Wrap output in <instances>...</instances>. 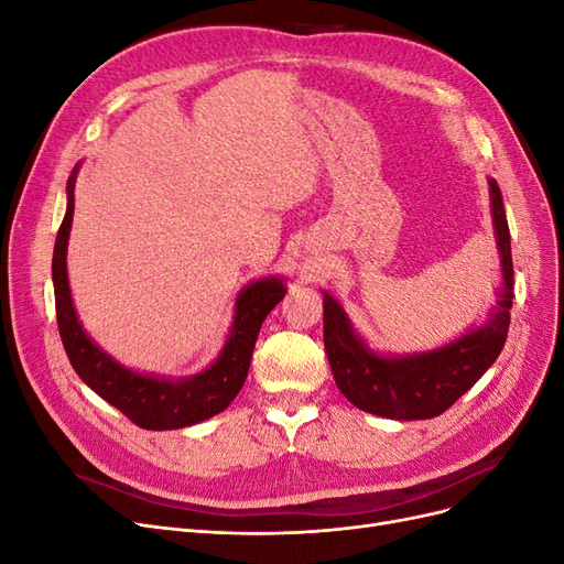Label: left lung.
<instances>
[{
	"mask_svg": "<svg viewBox=\"0 0 564 564\" xmlns=\"http://www.w3.org/2000/svg\"><path fill=\"white\" fill-rule=\"evenodd\" d=\"M487 181L491 224L501 256V284L497 286V303L491 305L487 322L480 327H473L433 350L412 355L379 352L371 350L367 340L355 332L340 303L329 292H322L324 350L329 357L334 381L362 412L395 421L440 416L497 362L513 308V256H510V230L501 191L497 181Z\"/></svg>",
	"mask_w": 564,
	"mask_h": 564,
	"instance_id": "obj_1",
	"label": "left lung"
}]
</instances>
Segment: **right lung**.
Segmentation results:
<instances>
[{
	"instance_id": "obj_1",
	"label": "right lung",
	"mask_w": 564,
	"mask_h": 564,
	"mask_svg": "<svg viewBox=\"0 0 564 564\" xmlns=\"http://www.w3.org/2000/svg\"><path fill=\"white\" fill-rule=\"evenodd\" d=\"M77 169L79 164L67 178V209L56 235L54 263H51L58 332L77 377L148 431H176L224 412L247 381L261 324L286 294L284 280L278 275L253 280L237 294L226 344L204 371L193 377L166 379L124 367L84 332L73 303L70 282H67V240H70L75 214Z\"/></svg>"
}]
</instances>
